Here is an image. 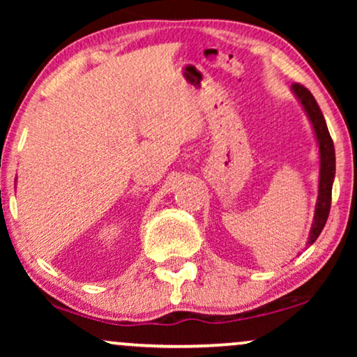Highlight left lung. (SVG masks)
<instances>
[{
    "mask_svg": "<svg viewBox=\"0 0 357 357\" xmlns=\"http://www.w3.org/2000/svg\"><path fill=\"white\" fill-rule=\"evenodd\" d=\"M292 92H294L297 99L304 107L307 116H309L312 128L315 131L317 143H319V153H320V177H319V198H317L315 204V214H314V224H312L309 232V241L307 245H312L324 231L326 219L330 214L331 206V188H333L335 180V146L333 139H331L330 131L326 128L324 114H321L319 104L310 94L307 87L301 84H292Z\"/></svg>",
    "mask_w": 357,
    "mask_h": 357,
    "instance_id": "8db88e82",
    "label": "left lung"
}]
</instances>
